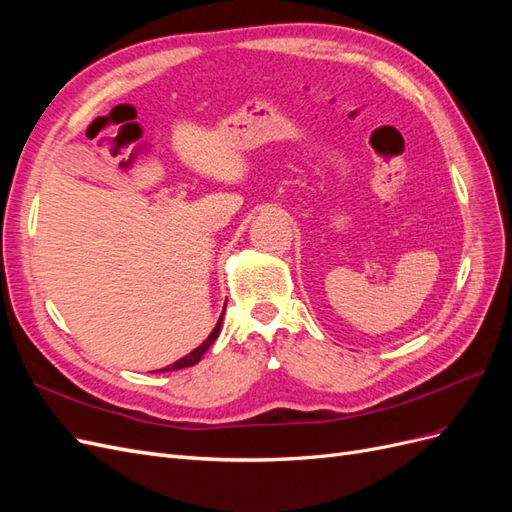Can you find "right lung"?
Returning <instances> with one entry per match:
<instances>
[{
    "label": "right lung",
    "instance_id": "right-lung-1",
    "mask_svg": "<svg viewBox=\"0 0 512 512\" xmlns=\"http://www.w3.org/2000/svg\"><path fill=\"white\" fill-rule=\"evenodd\" d=\"M222 318H224V312H222V316H220L218 324H215L213 331L209 333V337L205 339L203 344H200L198 348H194L190 354H185L183 359L175 361L173 365H168V367H164V369H158V371H175V369H183V367H192V365H196L200 359H203V354L209 350V346L215 342V339H218V335H220V331H222Z\"/></svg>",
    "mask_w": 512,
    "mask_h": 512
}]
</instances>
